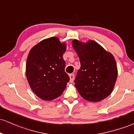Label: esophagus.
Listing matches in <instances>:
<instances>
[{"label":"esophagus","mask_w":134,"mask_h":134,"mask_svg":"<svg viewBox=\"0 0 134 134\" xmlns=\"http://www.w3.org/2000/svg\"><path fill=\"white\" fill-rule=\"evenodd\" d=\"M69 77H70V82H72L74 81V74H69Z\"/></svg>","instance_id":"1"}]
</instances>
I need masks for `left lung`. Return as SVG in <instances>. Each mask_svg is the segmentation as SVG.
Wrapping results in <instances>:
<instances>
[{
	"label": "left lung",
	"instance_id": "1",
	"mask_svg": "<svg viewBox=\"0 0 134 134\" xmlns=\"http://www.w3.org/2000/svg\"><path fill=\"white\" fill-rule=\"evenodd\" d=\"M72 43L81 62L75 86L84 99L92 102L103 100L111 93L117 78L114 57L94 41L84 44L75 40Z\"/></svg>",
	"mask_w": 134,
	"mask_h": 134
}]
</instances>
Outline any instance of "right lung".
<instances>
[{
  "mask_svg": "<svg viewBox=\"0 0 134 134\" xmlns=\"http://www.w3.org/2000/svg\"><path fill=\"white\" fill-rule=\"evenodd\" d=\"M66 45L57 37L41 41L31 50L26 73L33 91L41 99L53 100L62 94L70 78L63 58Z\"/></svg>",
  "mask_w": 134,
  "mask_h": 134,
  "instance_id": "obj_1",
  "label": "right lung"
}]
</instances>
